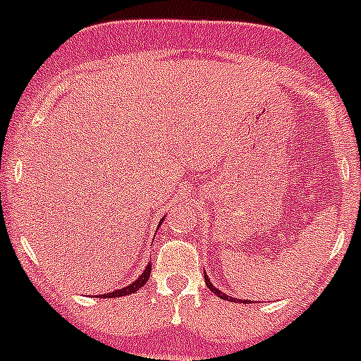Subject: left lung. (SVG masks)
Instances as JSON below:
<instances>
[{"instance_id": "8db88e82", "label": "left lung", "mask_w": 361, "mask_h": 361, "mask_svg": "<svg viewBox=\"0 0 361 361\" xmlns=\"http://www.w3.org/2000/svg\"><path fill=\"white\" fill-rule=\"evenodd\" d=\"M204 279H206V286H207V288H209V290H211V292H213L214 295H220V297H221V298H225V300H231V298H232V297H228V295L221 293V292H220V290H218V288H214V286H213V285H211V281H209V278H207V276H206V272H204Z\"/></svg>"}]
</instances>
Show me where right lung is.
<instances>
[{"label": "right lung", "instance_id": "1", "mask_svg": "<svg viewBox=\"0 0 361 361\" xmlns=\"http://www.w3.org/2000/svg\"><path fill=\"white\" fill-rule=\"evenodd\" d=\"M162 220H164V218H162ZM162 220H160V224H162ZM150 272H152V262H148L147 269H145V271L141 272V276H140V278L136 279V281L133 283V285L126 286V288H122V290H115V292H111V293L99 295V297H104V298H111V297H123V295H129V293L137 292V290H140L141 286H143L145 283L148 281V278H150Z\"/></svg>", "mask_w": 361, "mask_h": 361}]
</instances>
